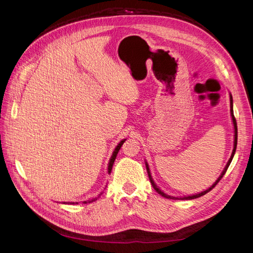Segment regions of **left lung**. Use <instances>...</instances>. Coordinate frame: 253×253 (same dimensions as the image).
<instances>
[{"label":"left lung","instance_id":"obj_1","mask_svg":"<svg viewBox=\"0 0 253 253\" xmlns=\"http://www.w3.org/2000/svg\"><path fill=\"white\" fill-rule=\"evenodd\" d=\"M230 113H231V118H232V124H233V126H234V142H233V151H232V154H231V157L229 158V160H228V163H227V165H226V167L224 168V170H223V172L220 173V175L218 176V178L215 180V182L213 183V185L210 187V188H208V189H206L205 191H202V192H200V193H196V194H193V195H187V196H181V197H175V196H171V195H169V194H167V193H165L164 191H162L160 190L158 187H157V185L156 183L154 182V180H153V178H152V175H151V172H150V167H149V165H148V163L145 162V167H147V171H148V175H149V178H150V181H151V183H152V186H153V188H154L155 190H156V192L158 193V194H160L162 196H164V197H166V198H170V200H183V201H188V200H194V198H198V197H201V196H203V195H205L206 193H208L209 191H211L214 187H215L216 185H217V182L221 179V177H223V176L225 175V173H226V171H227V169H228V167L230 166V164H231V162H232V158H233V156H234V154H235V150H236V144H237V126H236V120H235V118H234V115H233V99H232V95L230 94Z\"/></svg>","mask_w":253,"mask_h":253}]
</instances>
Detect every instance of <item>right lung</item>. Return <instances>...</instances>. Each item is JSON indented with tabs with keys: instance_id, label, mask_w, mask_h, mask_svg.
I'll return each mask as SVG.
<instances>
[{
	"instance_id": "add662e5",
	"label": "right lung",
	"mask_w": 253,
	"mask_h": 253,
	"mask_svg": "<svg viewBox=\"0 0 253 253\" xmlns=\"http://www.w3.org/2000/svg\"><path fill=\"white\" fill-rule=\"evenodd\" d=\"M126 140V139H122V140L117 144V147L115 148V150H114V152H113V154H112V156H111V158H110L109 165H108V173H109V174L112 172V168H113V165H114L115 159H116V157H117V154H118V152H119V150H120V148H121V145L124 144V142H125ZM101 194H102V192H100V194H99L97 197H94V198H91V200H88V201L83 202V204H89V203H93V202L97 201L98 198L100 197V195H101ZM63 204H71V205H75V204H78V203H63Z\"/></svg>"
}]
</instances>
